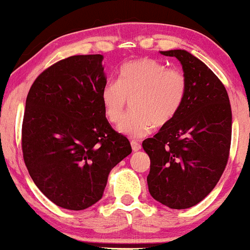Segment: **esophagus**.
<instances>
[{
    "mask_svg": "<svg viewBox=\"0 0 250 250\" xmlns=\"http://www.w3.org/2000/svg\"><path fill=\"white\" fill-rule=\"evenodd\" d=\"M131 147H132L133 152H137V150L141 149V145L137 141H131Z\"/></svg>",
    "mask_w": 250,
    "mask_h": 250,
    "instance_id": "esophagus-1",
    "label": "esophagus"
}]
</instances>
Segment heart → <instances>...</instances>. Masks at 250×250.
Masks as SVG:
<instances>
[{
  "mask_svg": "<svg viewBox=\"0 0 250 250\" xmlns=\"http://www.w3.org/2000/svg\"><path fill=\"white\" fill-rule=\"evenodd\" d=\"M187 76L179 68L153 58L126 62L118 81L108 80L101 90V102L108 122L119 124L128 101L131 113L119 126L132 138L147 136L153 127H163L175 119L187 95Z\"/></svg>",
  "mask_w": 250,
  "mask_h": 250,
  "instance_id": "heart-1",
  "label": "heart"
}]
</instances>
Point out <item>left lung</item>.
Here are the masks:
<instances>
[{
  "instance_id": "8db88e82",
  "label": "left lung",
  "mask_w": 250,
  "mask_h": 250,
  "mask_svg": "<svg viewBox=\"0 0 250 250\" xmlns=\"http://www.w3.org/2000/svg\"><path fill=\"white\" fill-rule=\"evenodd\" d=\"M176 57L187 76V95L175 119L142 142L150 159L149 193L171 209L203 201L219 182L229 157L232 112L224 83L184 49L160 52Z\"/></svg>"
}]
</instances>
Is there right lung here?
<instances>
[{"mask_svg":"<svg viewBox=\"0 0 250 250\" xmlns=\"http://www.w3.org/2000/svg\"><path fill=\"white\" fill-rule=\"evenodd\" d=\"M102 61V54L62 59L42 71L26 97L24 163L39 189L64 209L97 203L110 170L132 150L103 112Z\"/></svg>","mask_w":250,"mask_h":250,"instance_id":"obj_1","label":"right lung"}]
</instances>
